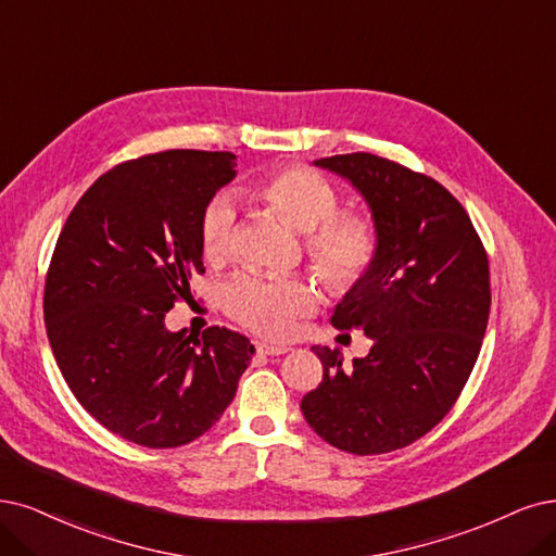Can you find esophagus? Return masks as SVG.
<instances>
[{"instance_id": "34e87169", "label": "esophagus", "mask_w": 556, "mask_h": 556, "mask_svg": "<svg viewBox=\"0 0 556 556\" xmlns=\"http://www.w3.org/2000/svg\"><path fill=\"white\" fill-rule=\"evenodd\" d=\"M289 351H291L289 345H277V343H265V341L256 343V353H261V355L275 357V355H283V353H289Z\"/></svg>"}]
</instances>
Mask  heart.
<instances>
[{"label":"heart","instance_id":"heart-1","mask_svg":"<svg viewBox=\"0 0 556 556\" xmlns=\"http://www.w3.org/2000/svg\"><path fill=\"white\" fill-rule=\"evenodd\" d=\"M279 219L306 233V250L323 277L351 289L378 258L380 238L374 219L362 213H339L341 197L334 185L309 167H283L252 185ZM236 208L229 197H215L201 215L199 238L205 258H222L231 250ZM312 286L298 277H238L224 293V306L233 320L263 337L283 339L314 306Z\"/></svg>","mask_w":556,"mask_h":556}]
</instances>
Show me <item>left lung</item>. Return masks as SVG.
Returning <instances> with one entry per match:
<instances>
[{
  "instance_id": "1",
  "label": "left lung",
  "mask_w": 556,
  "mask_h": 556,
  "mask_svg": "<svg viewBox=\"0 0 556 556\" xmlns=\"http://www.w3.org/2000/svg\"><path fill=\"white\" fill-rule=\"evenodd\" d=\"M374 215L378 258L337 304V330H364L366 357L343 368L314 345L323 380L300 403L316 433L348 454L396 451L438 426L477 364L490 314V267L460 201L438 180L371 153L320 157Z\"/></svg>"
}]
</instances>
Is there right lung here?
Listing matches in <instances>:
<instances>
[{
    "instance_id": "add662e5",
    "label": "right lung",
    "mask_w": 556,
    "mask_h": 556,
    "mask_svg": "<svg viewBox=\"0 0 556 556\" xmlns=\"http://www.w3.org/2000/svg\"><path fill=\"white\" fill-rule=\"evenodd\" d=\"M236 178L229 151H162L116 164L81 194L46 279L48 339L71 392L118 438L174 448L201 438L236 396L250 339L169 332L205 273L199 224Z\"/></svg>"
}]
</instances>
